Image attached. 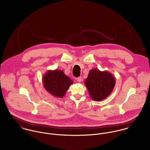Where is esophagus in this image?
<instances>
[{
  "label": "esophagus",
  "mask_w": 150,
  "mask_h": 150,
  "mask_svg": "<svg viewBox=\"0 0 150 150\" xmlns=\"http://www.w3.org/2000/svg\"><path fill=\"white\" fill-rule=\"evenodd\" d=\"M76 80L78 83H81V81H82V77H77V78H76Z\"/></svg>",
  "instance_id": "esophagus-1"
}]
</instances>
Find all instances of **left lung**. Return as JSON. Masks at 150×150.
<instances>
[{
	"label": "left lung",
	"instance_id": "left-lung-1",
	"mask_svg": "<svg viewBox=\"0 0 150 150\" xmlns=\"http://www.w3.org/2000/svg\"><path fill=\"white\" fill-rule=\"evenodd\" d=\"M84 84L91 98L98 102L105 99L112 92L115 85V79L106 70L102 71L93 69L90 70Z\"/></svg>",
	"mask_w": 150,
	"mask_h": 150
}]
</instances>
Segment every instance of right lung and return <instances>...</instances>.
<instances>
[{
  "label": "right lung",
  "instance_id": "1",
  "mask_svg": "<svg viewBox=\"0 0 150 150\" xmlns=\"http://www.w3.org/2000/svg\"><path fill=\"white\" fill-rule=\"evenodd\" d=\"M43 86L45 90L57 98H63L73 83V81L60 70H48L43 76Z\"/></svg>",
  "mask_w": 150,
  "mask_h": 150
}]
</instances>
